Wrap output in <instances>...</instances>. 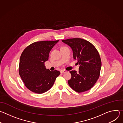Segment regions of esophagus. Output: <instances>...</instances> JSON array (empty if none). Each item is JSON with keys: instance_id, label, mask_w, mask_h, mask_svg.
<instances>
[{"instance_id": "1", "label": "esophagus", "mask_w": 123, "mask_h": 123, "mask_svg": "<svg viewBox=\"0 0 123 123\" xmlns=\"http://www.w3.org/2000/svg\"><path fill=\"white\" fill-rule=\"evenodd\" d=\"M66 72H67V71H65V70H64V69L61 70V71H60V73H61V74L65 73H66Z\"/></svg>"}]
</instances>
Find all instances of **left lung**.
<instances>
[{
	"mask_svg": "<svg viewBox=\"0 0 123 123\" xmlns=\"http://www.w3.org/2000/svg\"><path fill=\"white\" fill-rule=\"evenodd\" d=\"M73 51V56L80 65L79 72L70 71L72 78L68 84L74 91L83 92L90 90L100 76L101 60L95 47L85 39L75 38L62 40Z\"/></svg>",
	"mask_w": 123,
	"mask_h": 123,
	"instance_id": "1",
	"label": "left lung"
}]
</instances>
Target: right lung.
<instances>
[{"label": "right lung", "mask_w": 123, "mask_h": 123, "mask_svg": "<svg viewBox=\"0 0 123 123\" xmlns=\"http://www.w3.org/2000/svg\"><path fill=\"white\" fill-rule=\"evenodd\" d=\"M59 41H42L27 47L21 55L19 74L25 86L31 91L41 94L49 91L60 74L50 71L44 63L49 59L50 50Z\"/></svg>", "instance_id": "add662e5"}]
</instances>
